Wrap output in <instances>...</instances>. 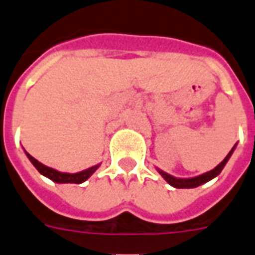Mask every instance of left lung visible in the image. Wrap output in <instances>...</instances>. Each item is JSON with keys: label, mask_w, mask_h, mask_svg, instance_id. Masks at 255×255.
<instances>
[{"label": "left lung", "mask_w": 255, "mask_h": 255, "mask_svg": "<svg viewBox=\"0 0 255 255\" xmlns=\"http://www.w3.org/2000/svg\"><path fill=\"white\" fill-rule=\"evenodd\" d=\"M235 146H237V143H235L234 146H233V149L230 150L229 154L225 157V160H223V161H222L219 165H216L215 168L212 169V171L206 172V173L196 176V177L181 179V177H175V176L169 175V173H166V172L161 171V169H158V168H156V169H157V172H158V173H160V175L164 177V180H165L166 183H168L169 185H172V187H175V188H196V187L204 184V183H207V181H210V180H212L214 177H216V176L221 173L222 169L225 168V165L230 160L231 154L234 153Z\"/></svg>", "instance_id": "obj_1"}]
</instances>
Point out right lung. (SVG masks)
Masks as SVG:
<instances>
[{"mask_svg":"<svg viewBox=\"0 0 255 255\" xmlns=\"http://www.w3.org/2000/svg\"><path fill=\"white\" fill-rule=\"evenodd\" d=\"M26 157L29 158V161L33 164V166L37 169V171L41 173L43 176L48 177L49 180H52L55 183H59V184H66V183H74V184H80V183H84L86 180L89 179L90 176L93 175L94 172L98 169L101 164L98 165H94L91 168H87L84 171L76 172V173H67V172H59L53 168H49V166L44 165L40 161H37L34 157H32L28 152H25Z\"/></svg>","mask_w":255,"mask_h":255,"instance_id":"add662e5","label":"right lung"}]
</instances>
